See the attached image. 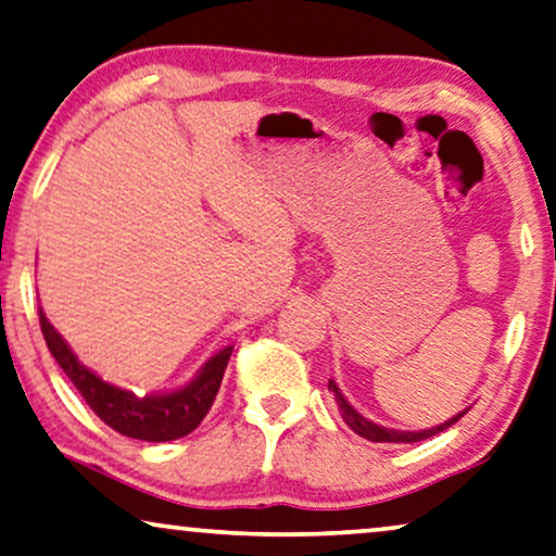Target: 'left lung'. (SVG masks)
<instances>
[{
  "label": "left lung",
  "instance_id": "left-lung-1",
  "mask_svg": "<svg viewBox=\"0 0 556 556\" xmlns=\"http://www.w3.org/2000/svg\"><path fill=\"white\" fill-rule=\"evenodd\" d=\"M328 391H333L336 404H338V408H341L343 421L349 424L351 429L358 433V437H364V439H368V441H376V444H414V441H424V439L433 437V433L446 431L448 426H454V424L458 421V418H462L466 412H469V408H466V412L456 414L454 418H448V421L433 426V429H426V431H396V429H386V426H378V424H374V421H368L366 416H361V414L356 412V408H353V406L349 404V401L343 399V393H341V389H338V386H336V381H328Z\"/></svg>",
  "mask_w": 556,
  "mask_h": 556
}]
</instances>
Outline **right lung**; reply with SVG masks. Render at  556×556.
Listing matches in <instances>:
<instances>
[{"label": "right lung", "mask_w": 556, "mask_h": 556, "mask_svg": "<svg viewBox=\"0 0 556 556\" xmlns=\"http://www.w3.org/2000/svg\"><path fill=\"white\" fill-rule=\"evenodd\" d=\"M39 326H42L47 349L70 381L75 383V389L83 393L87 406L110 429L140 441H173L195 431L198 424L211 412L215 396H218L225 366H228L232 353V345L215 353L213 358L205 361L198 376L178 391L135 396L132 391L102 381L98 374L79 364L70 345L64 343V338L47 320L42 308H39Z\"/></svg>", "instance_id": "obj_1"}]
</instances>
